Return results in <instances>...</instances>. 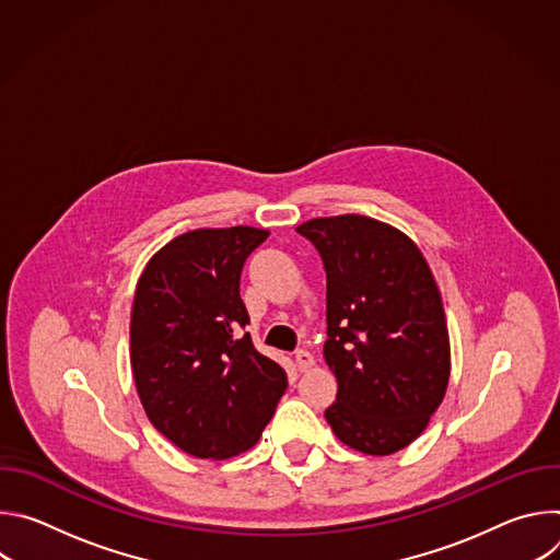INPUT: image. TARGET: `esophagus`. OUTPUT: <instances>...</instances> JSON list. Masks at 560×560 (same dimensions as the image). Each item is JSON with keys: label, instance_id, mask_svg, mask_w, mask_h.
I'll list each match as a JSON object with an SVG mask.
<instances>
[{"label": "esophagus", "instance_id": "34e87169", "mask_svg": "<svg viewBox=\"0 0 560 560\" xmlns=\"http://www.w3.org/2000/svg\"><path fill=\"white\" fill-rule=\"evenodd\" d=\"M294 361H296V368H299L301 372H305V370H310V368L314 365V357H312L307 350H296Z\"/></svg>", "mask_w": 560, "mask_h": 560}]
</instances>
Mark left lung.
<instances>
[{
    "mask_svg": "<svg viewBox=\"0 0 560 560\" xmlns=\"http://www.w3.org/2000/svg\"><path fill=\"white\" fill-rule=\"evenodd\" d=\"M328 277L326 363L337 401L326 419L348 447L372 456L408 447L441 406L450 378L445 312L412 238L363 214L296 228Z\"/></svg>",
    "mask_w": 560,
    "mask_h": 560,
    "instance_id": "obj_1",
    "label": "left lung"
}]
</instances>
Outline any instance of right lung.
<instances>
[{"mask_svg": "<svg viewBox=\"0 0 560 560\" xmlns=\"http://www.w3.org/2000/svg\"><path fill=\"white\" fill-rule=\"evenodd\" d=\"M268 230H190L159 250L139 277L130 363L150 423L197 458L250 450L288 387L261 354L238 294L246 259Z\"/></svg>", "mask_w": 560, "mask_h": 560, "instance_id": "add662e5", "label": "right lung"}]
</instances>
